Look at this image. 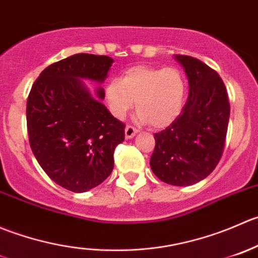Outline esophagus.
I'll list each match as a JSON object with an SVG mask.
<instances>
[{
	"label": "esophagus",
	"mask_w": 258,
	"mask_h": 258,
	"mask_svg": "<svg viewBox=\"0 0 258 258\" xmlns=\"http://www.w3.org/2000/svg\"><path fill=\"white\" fill-rule=\"evenodd\" d=\"M137 133H138V130L135 129L134 126H132V125H126L125 126V138H126V139H130V138H133L135 134H137Z\"/></svg>",
	"instance_id": "1"
}]
</instances>
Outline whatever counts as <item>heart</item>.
Masks as SVG:
<instances>
[{"label":"heart","mask_w":258,"mask_h":258,"mask_svg":"<svg viewBox=\"0 0 258 258\" xmlns=\"http://www.w3.org/2000/svg\"><path fill=\"white\" fill-rule=\"evenodd\" d=\"M185 93V81L175 68L137 65L129 68L120 81L111 80L105 88L109 109L121 119L137 100V119L153 128H165L179 115Z\"/></svg>","instance_id":"obj_1"}]
</instances>
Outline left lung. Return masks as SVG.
<instances>
[{
    "label": "left lung",
    "mask_w": 258,
    "mask_h": 258,
    "mask_svg": "<svg viewBox=\"0 0 258 258\" xmlns=\"http://www.w3.org/2000/svg\"><path fill=\"white\" fill-rule=\"evenodd\" d=\"M174 57L188 78V100L182 114L154 134L150 168L167 184L183 187L205 179L218 164L228 128L229 101L213 69L192 56Z\"/></svg>",
    "instance_id": "obj_1"
}]
</instances>
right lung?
Returning a JSON list of instances; mask_svg holds the SVG:
<instances>
[{"label": "right lung", "mask_w": 258, "mask_h": 258, "mask_svg": "<svg viewBox=\"0 0 258 258\" xmlns=\"http://www.w3.org/2000/svg\"><path fill=\"white\" fill-rule=\"evenodd\" d=\"M114 60L76 53L51 63L32 85L26 120L30 147L46 174L65 189L83 193L103 183L114 168L124 125L93 96L83 79L104 83Z\"/></svg>", "instance_id": "obj_1"}]
</instances>
